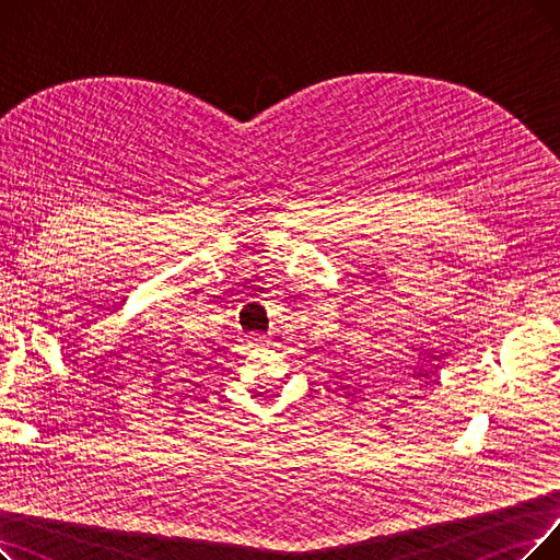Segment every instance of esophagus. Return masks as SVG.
I'll list each match as a JSON object with an SVG mask.
<instances>
[{"instance_id":"1","label":"esophagus","mask_w":560,"mask_h":560,"mask_svg":"<svg viewBox=\"0 0 560 560\" xmlns=\"http://www.w3.org/2000/svg\"><path fill=\"white\" fill-rule=\"evenodd\" d=\"M268 345H271V342H268V340H250V345L248 347H268Z\"/></svg>"}]
</instances>
